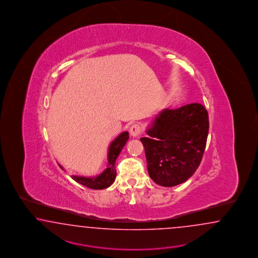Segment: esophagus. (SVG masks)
Returning a JSON list of instances; mask_svg holds the SVG:
<instances>
[{"label": "esophagus", "instance_id": "obj_1", "mask_svg": "<svg viewBox=\"0 0 258 258\" xmlns=\"http://www.w3.org/2000/svg\"><path fill=\"white\" fill-rule=\"evenodd\" d=\"M143 133V127L140 124H133L131 126V130H130V133L133 137H138L141 133Z\"/></svg>", "mask_w": 258, "mask_h": 258}]
</instances>
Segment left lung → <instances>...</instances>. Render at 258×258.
Returning a JSON list of instances; mask_svg holds the SVG:
<instances>
[{
    "label": "left lung",
    "mask_w": 258,
    "mask_h": 258,
    "mask_svg": "<svg viewBox=\"0 0 258 258\" xmlns=\"http://www.w3.org/2000/svg\"><path fill=\"white\" fill-rule=\"evenodd\" d=\"M209 114L202 104L191 103L160 111L141 138L151 179L162 187L188 180L202 160L209 134Z\"/></svg>",
    "instance_id": "1"
}]
</instances>
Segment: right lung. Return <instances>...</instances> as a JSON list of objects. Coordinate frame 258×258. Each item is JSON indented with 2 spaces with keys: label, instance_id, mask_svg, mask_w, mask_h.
Wrapping results in <instances>:
<instances>
[{
  "label": "right lung",
  "instance_id": "obj_1",
  "mask_svg": "<svg viewBox=\"0 0 258 258\" xmlns=\"http://www.w3.org/2000/svg\"><path fill=\"white\" fill-rule=\"evenodd\" d=\"M128 133H124L119 134L118 136L111 142L109 152H108V164L107 168L100 174L93 177H86V176H78V175H72V179L75 181L84 185L87 188H93V189H103V188L110 187L111 184L114 181L116 176V170H115V160L117 159L119 154L125 143L128 140ZM59 166L61 169H63L60 164Z\"/></svg>",
  "mask_w": 258,
  "mask_h": 258
}]
</instances>
